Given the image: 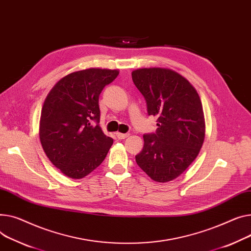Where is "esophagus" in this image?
<instances>
[{"instance_id":"34e87169","label":"esophagus","mask_w":251,"mask_h":251,"mask_svg":"<svg viewBox=\"0 0 251 251\" xmlns=\"http://www.w3.org/2000/svg\"><path fill=\"white\" fill-rule=\"evenodd\" d=\"M116 135L119 139H125V138L129 137L130 134H129V133H120V132H118V133H116Z\"/></svg>"}]
</instances>
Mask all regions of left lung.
<instances>
[{
	"mask_svg": "<svg viewBox=\"0 0 251 251\" xmlns=\"http://www.w3.org/2000/svg\"><path fill=\"white\" fill-rule=\"evenodd\" d=\"M132 79L158 126L153 134L143 135L136 162L154 181L168 182L189 168L204 143L201 99L186 77L171 69H138L132 72Z\"/></svg>",
	"mask_w": 251,
	"mask_h": 251,
	"instance_id": "obj_1",
	"label": "left lung"
}]
</instances>
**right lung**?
Instances as JSON below:
<instances>
[{"label": "right lung", "mask_w": 251, "mask_h": 251, "mask_svg": "<svg viewBox=\"0 0 251 251\" xmlns=\"http://www.w3.org/2000/svg\"><path fill=\"white\" fill-rule=\"evenodd\" d=\"M118 75V70L99 68L74 72L48 93L39 138L46 156L64 176L85 177L107 156L113 139L99 125V96Z\"/></svg>", "instance_id": "1"}]
</instances>
